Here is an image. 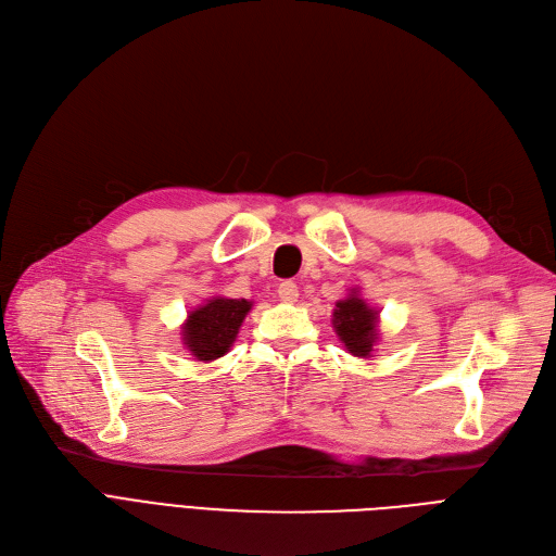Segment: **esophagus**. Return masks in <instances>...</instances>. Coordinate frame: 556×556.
Returning <instances> with one entry per match:
<instances>
[{"instance_id": "esophagus-1", "label": "esophagus", "mask_w": 556, "mask_h": 556, "mask_svg": "<svg viewBox=\"0 0 556 556\" xmlns=\"http://www.w3.org/2000/svg\"><path fill=\"white\" fill-rule=\"evenodd\" d=\"M277 293H279V300L286 302V304H293L300 298V290H298L295 281H281L279 288H277Z\"/></svg>"}]
</instances>
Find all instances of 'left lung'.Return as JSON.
Segmentation results:
<instances>
[{"mask_svg": "<svg viewBox=\"0 0 556 556\" xmlns=\"http://www.w3.org/2000/svg\"><path fill=\"white\" fill-rule=\"evenodd\" d=\"M378 311L367 306L365 300L358 298V290H354L346 300H340L333 308V329L346 352L352 356L367 358L374 352V344L378 340L376 331Z\"/></svg>", "mask_w": 556, "mask_h": 556, "instance_id": "left-lung-1", "label": "left lung"}]
</instances>
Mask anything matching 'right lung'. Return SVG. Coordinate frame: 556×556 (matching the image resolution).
<instances>
[{"label": "right lung", "instance_id": "add662e5", "mask_svg": "<svg viewBox=\"0 0 556 556\" xmlns=\"http://www.w3.org/2000/svg\"><path fill=\"white\" fill-rule=\"evenodd\" d=\"M252 302L212 298L207 304L198 306L189 313L182 325V342L195 361L212 363L229 352L239 336L245 315L250 313Z\"/></svg>", "mask_w": 556, "mask_h": 556}]
</instances>
